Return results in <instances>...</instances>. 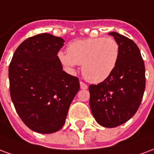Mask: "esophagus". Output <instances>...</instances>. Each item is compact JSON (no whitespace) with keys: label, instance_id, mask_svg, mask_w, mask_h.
<instances>
[{"label":"esophagus","instance_id":"obj_1","mask_svg":"<svg viewBox=\"0 0 154 154\" xmlns=\"http://www.w3.org/2000/svg\"><path fill=\"white\" fill-rule=\"evenodd\" d=\"M80 87H81V89H84V90H86V89L88 88L87 84L84 83L83 82H80Z\"/></svg>","mask_w":154,"mask_h":154}]
</instances>
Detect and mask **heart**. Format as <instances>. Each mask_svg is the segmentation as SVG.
<instances>
[{"instance_id": "b5f03b06", "label": "heart", "mask_w": 154, "mask_h": 154, "mask_svg": "<svg viewBox=\"0 0 154 154\" xmlns=\"http://www.w3.org/2000/svg\"><path fill=\"white\" fill-rule=\"evenodd\" d=\"M57 56L61 63L72 71L82 64L85 79L91 83H100L116 69L119 45L112 37L86 38L70 43L67 53L59 52Z\"/></svg>"}]
</instances>
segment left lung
Returning a JSON list of instances; mask_svg holds the SVG:
<instances>
[{"mask_svg": "<svg viewBox=\"0 0 154 154\" xmlns=\"http://www.w3.org/2000/svg\"><path fill=\"white\" fill-rule=\"evenodd\" d=\"M119 45L116 69L97 85H90V106L97 122L114 128L128 121L139 109L145 90V67L138 46L130 38L110 32Z\"/></svg>", "mask_w": 154, "mask_h": 154, "instance_id": "left-lung-1", "label": "left lung"}]
</instances>
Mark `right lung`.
I'll use <instances>...</instances> for the list:
<instances>
[{
	"label": "right lung",
	"mask_w": 154,
	"mask_h": 154,
	"mask_svg": "<svg viewBox=\"0 0 154 154\" xmlns=\"http://www.w3.org/2000/svg\"><path fill=\"white\" fill-rule=\"evenodd\" d=\"M64 40L43 33L19 45L9 66L10 93L16 112L29 129L57 132L80 89L79 79L63 71L57 53Z\"/></svg>",
	"instance_id": "add662e5"
}]
</instances>
